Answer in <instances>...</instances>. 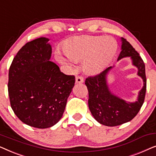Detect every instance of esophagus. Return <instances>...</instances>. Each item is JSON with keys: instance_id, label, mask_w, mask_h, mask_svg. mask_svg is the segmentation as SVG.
<instances>
[{"instance_id": "34e87169", "label": "esophagus", "mask_w": 156, "mask_h": 156, "mask_svg": "<svg viewBox=\"0 0 156 156\" xmlns=\"http://www.w3.org/2000/svg\"><path fill=\"white\" fill-rule=\"evenodd\" d=\"M84 82V78L82 76H76V83L80 84V83Z\"/></svg>"}]
</instances>
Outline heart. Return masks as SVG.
<instances>
[{
    "instance_id": "b5f03b06",
    "label": "heart",
    "mask_w": 156,
    "mask_h": 156,
    "mask_svg": "<svg viewBox=\"0 0 156 156\" xmlns=\"http://www.w3.org/2000/svg\"><path fill=\"white\" fill-rule=\"evenodd\" d=\"M117 44L109 36H85L69 42L65 48L66 57L57 51L55 58L62 65L73 66L74 60H84V69L97 74L109 63L116 54Z\"/></svg>"
}]
</instances>
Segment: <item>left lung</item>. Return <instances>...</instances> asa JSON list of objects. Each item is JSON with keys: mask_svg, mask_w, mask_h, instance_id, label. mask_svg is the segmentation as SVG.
Listing matches in <instances>:
<instances>
[{"mask_svg": "<svg viewBox=\"0 0 156 156\" xmlns=\"http://www.w3.org/2000/svg\"><path fill=\"white\" fill-rule=\"evenodd\" d=\"M121 52L118 61L123 57H131L133 65L138 68V75L144 81V87L138 93L137 101H126L111 92L106 75L113 67L106 68L97 75L88 76L85 80L89 91V110L98 122L107 126H116L131 121L140 111L146 96V76L144 61L126 40L121 37Z\"/></svg>", "mask_w": 156, "mask_h": 156, "instance_id": "8db88e82", "label": "left lung"}]
</instances>
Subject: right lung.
Masks as SVG:
<instances>
[{
    "label": "right lung",
    "instance_id": "right-lung-1",
    "mask_svg": "<svg viewBox=\"0 0 156 156\" xmlns=\"http://www.w3.org/2000/svg\"><path fill=\"white\" fill-rule=\"evenodd\" d=\"M48 38L27 42L14 57L8 74V95L15 114L25 124L47 129L56 124L65 112L74 86V75L62 73L50 61Z\"/></svg>",
    "mask_w": 156,
    "mask_h": 156
}]
</instances>
